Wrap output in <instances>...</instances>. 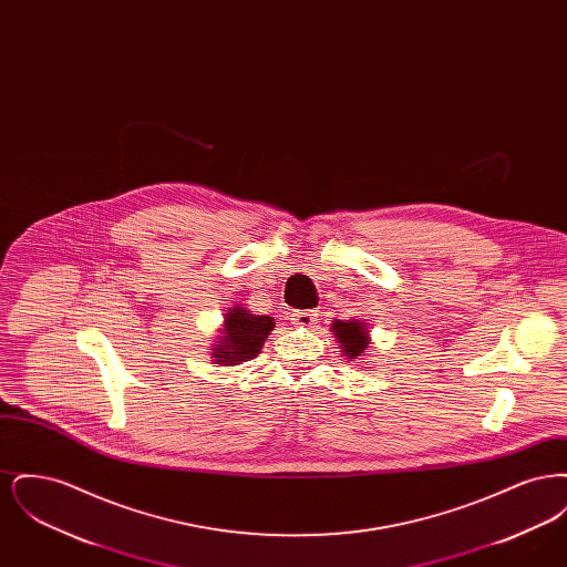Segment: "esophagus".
<instances>
[{
    "instance_id": "esophagus-1",
    "label": "esophagus",
    "mask_w": 567,
    "mask_h": 567,
    "mask_svg": "<svg viewBox=\"0 0 567 567\" xmlns=\"http://www.w3.org/2000/svg\"><path fill=\"white\" fill-rule=\"evenodd\" d=\"M317 321H319L317 310H299V312H293V324H296V327L310 329V327L317 324Z\"/></svg>"
}]
</instances>
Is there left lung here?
<instances>
[{"instance_id": "left-lung-1", "label": "left lung", "mask_w": 567, "mask_h": 567, "mask_svg": "<svg viewBox=\"0 0 567 567\" xmlns=\"http://www.w3.org/2000/svg\"><path fill=\"white\" fill-rule=\"evenodd\" d=\"M331 329L336 331V338L342 344L344 354L349 359H357L370 344L368 324H363L361 321H349V323L336 321V323L331 324Z\"/></svg>"}]
</instances>
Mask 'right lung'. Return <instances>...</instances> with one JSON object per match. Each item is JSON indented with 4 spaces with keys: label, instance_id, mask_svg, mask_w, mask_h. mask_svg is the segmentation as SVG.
Instances as JSON below:
<instances>
[{
    "label": "right lung",
    "instance_id": "add662e5",
    "mask_svg": "<svg viewBox=\"0 0 567 567\" xmlns=\"http://www.w3.org/2000/svg\"><path fill=\"white\" fill-rule=\"evenodd\" d=\"M274 329L271 317L264 315H250L244 308H234L225 317V329L223 338L215 347V357L223 365H236L240 361H248L257 357L266 338Z\"/></svg>",
    "mask_w": 567,
    "mask_h": 567
}]
</instances>
